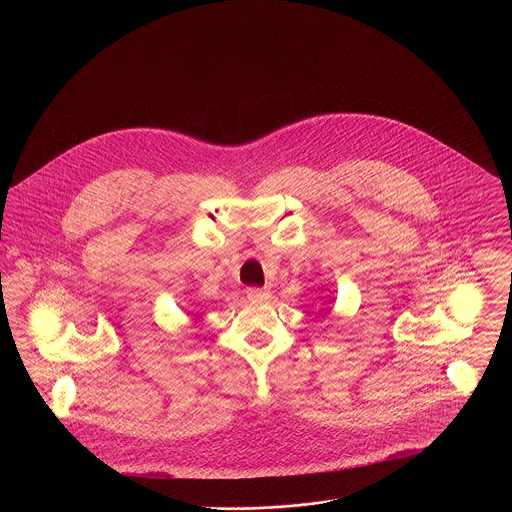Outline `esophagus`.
I'll return each instance as SVG.
<instances>
[{
  "label": "esophagus",
  "mask_w": 512,
  "mask_h": 512,
  "mask_svg": "<svg viewBox=\"0 0 512 512\" xmlns=\"http://www.w3.org/2000/svg\"><path fill=\"white\" fill-rule=\"evenodd\" d=\"M245 293H247V297H249V299H255V301H259V299H268V295H270L267 288H247Z\"/></svg>",
  "instance_id": "esophagus-1"
}]
</instances>
